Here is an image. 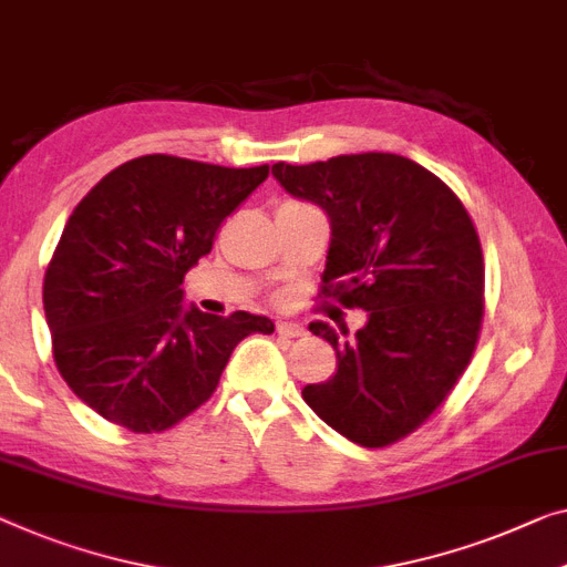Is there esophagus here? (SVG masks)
<instances>
[{
    "label": "esophagus",
    "mask_w": 567,
    "mask_h": 567,
    "mask_svg": "<svg viewBox=\"0 0 567 567\" xmlns=\"http://www.w3.org/2000/svg\"><path fill=\"white\" fill-rule=\"evenodd\" d=\"M277 333L285 338H302L306 336V328L295 323V320H277Z\"/></svg>",
    "instance_id": "obj_1"
}]
</instances>
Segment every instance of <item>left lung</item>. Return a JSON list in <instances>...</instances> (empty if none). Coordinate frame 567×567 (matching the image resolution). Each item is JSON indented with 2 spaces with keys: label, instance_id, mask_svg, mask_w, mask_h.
<instances>
[{
  "label": "left lung",
  "instance_id": "left-lung-1",
  "mask_svg": "<svg viewBox=\"0 0 567 567\" xmlns=\"http://www.w3.org/2000/svg\"><path fill=\"white\" fill-rule=\"evenodd\" d=\"M272 175L331 221L320 292L369 316L351 341L310 323L338 369L302 400L351 443L402 441L441 408L476 349L484 255L468 210L441 177L392 152L277 163Z\"/></svg>",
  "mask_w": 567,
  "mask_h": 567
}]
</instances>
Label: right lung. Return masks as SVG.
Returning a JSON list of instances; mask_svg holds the SVG:
<instances>
[{
	"label": "right lung",
	"mask_w": 567,
	"mask_h": 567,
	"mask_svg": "<svg viewBox=\"0 0 567 567\" xmlns=\"http://www.w3.org/2000/svg\"><path fill=\"white\" fill-rule=\"evenodd\" d=\"M269 175L173 155L124 163L68 216L42 282L55 367L73 394L132 433H163L218 386L265 316L183 306V277Z\"/></svg>",
	"instance_id": "right-lung-1"
}]
</instances>
